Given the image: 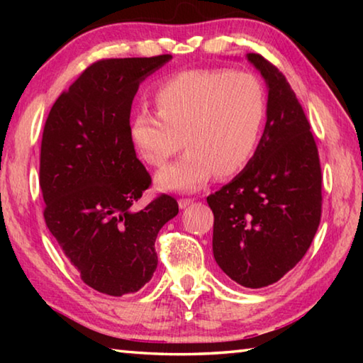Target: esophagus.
I'll use <instances>...</instances> for the list:
<instances>
[{
  "label": "esophagus",
  "instance_id": "obj_1",
  "mask_svg": "<svg viewBox=\"0 0 363 363\" xmlns=\"http://www.w3.org/2000/svg\"><path fill=\"white\" fill-rule=\"evenodd\" d=\"M177 203H179L181 210H184V208H187L189 205L194 203V199H179V201H177Z\"/></svg>",
  "mask_w": 363,
  "mask_h": 363
}]
</instances>
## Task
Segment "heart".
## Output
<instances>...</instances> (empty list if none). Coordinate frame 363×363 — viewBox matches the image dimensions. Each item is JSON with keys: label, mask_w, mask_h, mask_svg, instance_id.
Masks as SVG:
<instances>
[{"label": "heart", "mask_w": 363, "mask_h": 363, "mask_svg": "<svg viewBox=\"0 0 363 363\" xmlns=\"http://www.w3.org/2000/svg\"><path fill=\"white\" fill-rule=\"evenodd\" d=\"M155 104L158 112L140 108L133 115L130 138L155 168L164 167L182 143L187 145L186 153L157 176L163 190L190 192L214 173H240L255 155L267 116L261 79L227 69L174 73L157 86Z\"/></svg>", "instance_id": "1"}]
</instances>
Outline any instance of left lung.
<instances>
[{
  "label": "left lung",
  "mask_w": 363,
  "mask_h": 363,
  "mask_svg": "<svg viewBox=\"0 0 363 363\" xmlns=\"http://www.w3.org/2000/svg\"><path fill=\"white\" fill-rule=\"evenodd\" d=\"M247 57L266 79L267 120L251 162L208 196L213 255L247 288L279 281L303 259L322 216V169L311 125L284 73L261 54Z\"/></svg>",
  "instance_id": "8db88e82"
}]
</instances>
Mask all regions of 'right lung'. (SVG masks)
I'll return each instance as SVG.
<instances>
[{
  "label": "right lung",
  "instance_id": "right-lung-1",
  "mask_svg": "<svg viewBox=\"0 0 363 363\" xmlns=\"http://www.w3.org/2000/svg\"><path fill=\"white\" fill-rule=\"evenodd\" d=\"M171 57L97 60L57 97L43 130L48 229L84 284L110 296L136 293L152 279L158 232L179 213L164 194L133 208L152 184L130 138L133 99Z\"/></svg>",
  "mask_w": 363,
  "mask_h": 363
}]
</instances>
